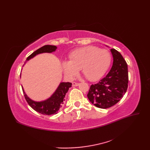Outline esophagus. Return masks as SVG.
<instances>
[{"instance_id": "obj_1", "label": "esophagus", "mask_w": 150, "mask_h": 150, "mask_svg": "<svg viewBox=\"0 0 150 150\" xmlns=\"http://www.w3.org/2000/svg\"><path fill=\"white\" fill-rule=\"evenodd\" d=\"M72 85L73 86H78L79 85V83H77V82H73V83H72Z\"/></svg>"}]
</instances>
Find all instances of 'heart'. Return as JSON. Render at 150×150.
<instances>
[{
    "label": "heart",
    "mask_w": 150,
    "mask_h": 150,
    "mask_svg": "<svg viewBox=\"0 0 150 150\" xmlns=\"http://www.w3.org/2000/svg\"><path fill=\"white\" fill-rule=\"evenodd\" d=\"M111 62V55L108 50L88 46L73 51L69 55V61H64L62 67L69 79L74 77L81 69L88 80L96 81L103 77Z\"/></svg>",
    "instance_id": "b5f03b06"
}]
</instances>
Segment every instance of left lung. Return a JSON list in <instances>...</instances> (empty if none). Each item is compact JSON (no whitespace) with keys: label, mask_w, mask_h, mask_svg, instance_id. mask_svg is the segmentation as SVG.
<instances>
[{"label":"left lung","mask_w":150,"mask_h":150,"mask_svg":"<svg viewBox=\"0 0 150 150\" xmlns=\"http://www.w3.org/2000/svg\"><path fill=\"white\" fill-rule=\"evenodd\" d=\"M113 62L108 75L98 82L91 85L87 95L95 106L106 109L116 104L126 93L128 84V65L122 55L111 49Z\"/></svg>","instance_id":"left-lung-1"}]
</instances>
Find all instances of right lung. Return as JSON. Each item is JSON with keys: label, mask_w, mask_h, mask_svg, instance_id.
<instances>
[{"label": "right lung", "mask_w": 150, "mask_h": 150, "mask_svg": "<svg viewBox=\"0 0 150 150\" xmlns=\"http://www.w3.org/2000/svg\"><path fill=\"white\" fill-rule=\"evenodd\" d=\"M57 48V47L55 46H44L36 50L33 53H31L26 59V61L33 58L38 54L43 53H52L55 52ZM71 85L72 84L71 82H60L58 88H57V90L52 96L47 99L40 102L31 100L27 96V95L24 91L23 88H22V91H23L24 97L26 98L27 103L34 110L41 114L50 115L57 113V111L59 110L60 108L62 107V105L64 104V101L65 100V95L68 92L69 88L71 87Z\"/></svg>", "instance_id": "1"}]
</instances>
